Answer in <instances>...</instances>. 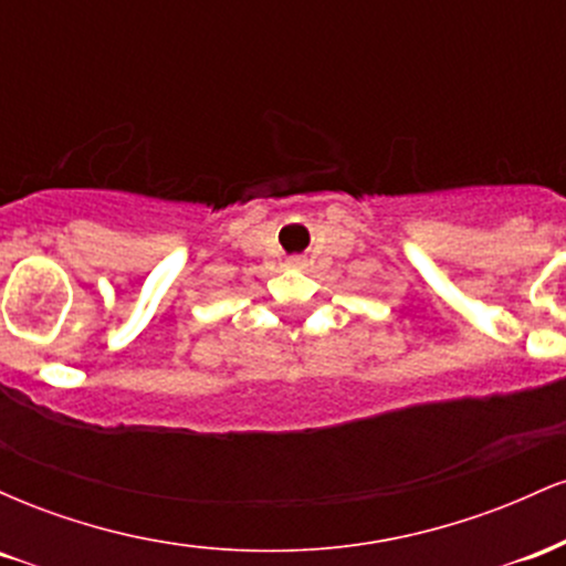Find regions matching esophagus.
I'll return each mask as SVG.
<instances>
[{"mask_svg":"<svg viewBox=\"0 0 566 566\" xmlns=\"http://www.w3.org/2000/svg\"><path fill=\"white\" fill-rule=\"evenodd\" d=\"M305 265V261L301 255H295V258H287V269H303Z\"/></svg>","mask_w":566,"mask_h":566,"instance_id":"1","label":"esophagus"}]
</instances>
